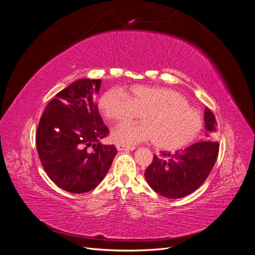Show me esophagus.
I'll return each mask as SVG.
<instances>
[{
    "instance_id": "obj_1",
    "label": "esophagus",
    "mask_w": 255,
    "mask_h": 255,
    "mask_svg": "<svg viewBox=\"0 0 255 255\" xmlns=\"http://www.w3.org/2000/svg\"><path fill=\"white\" fill-rule=\"evenodd\" d=\"M117 150L118 151H132L135 149V146H130V145H125V144H117Z\"/></svg>"
}]
</instances>
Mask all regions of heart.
I'll use <instances>...</instances> for the list:
<instances>
[{
  "mask_svg": "<svg viewBox=\"0 0 255 255\" xmlns=\"http://www.w3.org/2000/svg\"><path fill=\"white\" fill-rule=\"evenodd\" d=\"M99 107L106 120L118 126L140 116L143 122L113 133L114 141L121 144L152 139L157 148L175 150L194 141L202 128L201 115L189 106L186 98L171 89L142 85L130 87L127 94L113 89L101 97Z\"/></svg>",
  "mask_w": 255,
  "mask_h": 255,
  "instance_id": "obj_1",
  "label": "heart"
}]
</instances>
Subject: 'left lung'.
<instances>
[{"label": "left lung", "instance_id": "obj_1", "mask_svg": "<svg viewBox=\"0 0 255 255\" xmlns=\"http://www.w3.org/2000/svg\"><path fill=\"white\" fill-rule=\"evenodd\" d=\"M204 122L205 140L172 154L163 151L159 156L154 155L144 177L158 195L169 199L183 198L197 190L211 173L218 156L219 142L214 140L217 122L207 107Z\"/></svg>", "mask_w": 255, "mask_h": 255}]
</instances>
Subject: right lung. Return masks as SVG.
<instances>
[{
	"instance_id": "1",
	"label": "right lung",
	"mask_w": 255,
	"mask_h": 255,
	"mask_svg": "<svg viewBox=\"0 0 255 255\" xmlns=\"http://www.w3.org/2000/svg\"><path fill=\"white\" fill-rule=\"evenodd\" d=\"M101 80L81 79L59 91L41 116L36 146L41 164L58 187L72 194L96 188L117 149L104 144L110 130L94 101Z\"/></svg>"
}]
</instances>
